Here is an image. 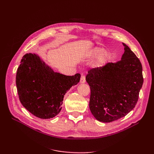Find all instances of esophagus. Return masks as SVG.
Here are the masks:
<instances>
[{"label": "esophagus", "mask_w": 154, "mask_h": 154, "mask_svg": "<svg viewBox=\"0 0 154 154\" xmlns=\"http://www.w3.org/2000/svg\"><path fill=\"white\" fill-rule=\"evenodd\" d=\"M85 82V77L84 75H83V74H82L81 76V78H80V83H84Z\"/></svg>", "instance_id": "obj_1"}]
</instances>
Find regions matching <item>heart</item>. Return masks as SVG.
I'll list each match as a JSON object with an SVG mask.
<instances>
[{
  "label": "heart",
  "mask_w": 154,
  "mask_h": 154,
  "mask_svg": "<svg viewBox=\"0 0 154 154\" xmlns=\"http://www.w3.org/2000/svg\"><path fill=\"white\" fill-rule=\"evenodd\" d=\"M91 56L93 58L99 57L97 59V65L98 66H103L109 62L110 59V53L106 51H104V49L100 47H95L91 51Z\"/></svg>",
  "instance_id": "heart-1"
}]
</instances>
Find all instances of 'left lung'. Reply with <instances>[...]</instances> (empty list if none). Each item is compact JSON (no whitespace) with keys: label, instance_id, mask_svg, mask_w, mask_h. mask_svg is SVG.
Here are the masks:
<instances>
[{"label":"left lung","instance_id":"obj_1","mask_svg":"<svg viewBox=\"0 0 154 154\" xmlns=\"http://www.w3.org/2000/svg\"><path fill=\"white\" fill-rule=\"evenodd\" d=\"M122 60L90 69L89 108L101 122L110 123L128 114L136 106L143 83L140 60L125 44Z\"/></svg>","mask_w":154,"mask_h":154}]
</instances>
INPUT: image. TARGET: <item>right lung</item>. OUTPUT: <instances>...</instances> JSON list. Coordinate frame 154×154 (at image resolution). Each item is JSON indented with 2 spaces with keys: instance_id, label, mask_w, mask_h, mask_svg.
Segmentation results:
<instances>
[{
  "instance_id": "1",
  "label": "right lung",
  "mask_w": 154,
  "mask_h": 154,
  "mask_svg": "<svg viewBox=\"0 0 154 154\" xmlns=\"http://www.w3.org/2000/svg\"><path fill=\"white\" fill-rule=\"evenodd\" d=\"M80 74L66 76L55 72L36 54L22 57L16 75L20 103L41 119L55 117L62 110L64 95L80 82Z\"/></svg>"
}]
</instances>
